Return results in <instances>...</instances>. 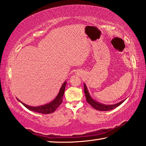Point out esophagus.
I'll list each match as a JSON object with an SVG mask.
<instances>
[{
	"mask_svg": "<svg viewBox=\"0 0 146 146\" xmlns=\"http://www.w3.org/2000/svg\"><path fill=\"white\" fill-rule=\"evenodd\" d=\"M76 74H80V72H78V71H77V72L76 73Z\"/></svg>",
	"mask_w": 146,
	"mask_h": 146,
	"instance_id": "34e87169",
	"label": "esophagus"
}]
</instances>
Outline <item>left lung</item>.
I'll return each mask as SVG.
<instances>
[{"instance_id": "left-lung-1", "label": "left lung", "mask_w": 146, "mask_h": 146, "mask_svg": "<svg viewBox=\"0 0 146 146\" xmlns=\"http://www.w3.org/2000/svg\"><path fill=\"white\" fill-rule=\"evenodd\" d=\"M84 92L85 94L86 102H87L88 103L91 105V106H92V107H94L95 109L99 111H108V110L114 109L115 108L119 107V105H120L125 100H125H123L122 101H121L120 102H119V103L113 104V105H105L103 104H101L100 102H97L96 100H94V99L92 98L90 95L89 94V92L88 90L87 87H86L85 83H84Z\"/></svg>"}]
</instances>
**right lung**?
<instances>
[{"label": "right lung", "mask_w": 146, "mask_h": 146, "mask_svg": "<svg viewBox=\"0 0 146 146\" xmlns=\"http://www.w3.org/2000/svg\"><path fill=\"white\" fill-rule=\"evenodd\" d=\"M66 81H65L63 83V85H62L58 95L56 97V98L54 99V100L51 101V102H49V103L45 104L44 105H41V106H38V107L29 106V105H27L25 104H24L23 102L20 101L18 98L17 99L18 101H19L24 107H26L27 109H29V110L35 111V112H37V113H42V114L51 113L52 112H54V111L57 109L58 107L60 106L61 104L62 103V102H63V97L64 93V90H65V86H66Z\"/></svg>", "instance_id": "right-lung-1"}]
</instances>
